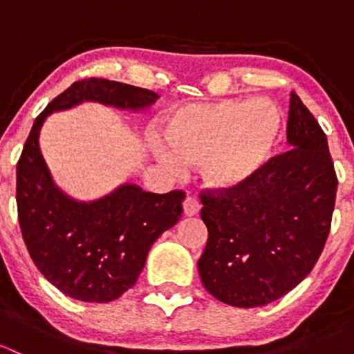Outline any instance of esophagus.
Listing matches in <instances>:
<instances>
[{"instance_id": "obj_1", "label": "esophagus", "mask_w": 354, "mask_h": 354, "mask_svg": "<svg viewBox=\"0 0 354 354\" xmlns=\"http://www.w3.org/2000/svg\"><path fill=\"white\" fill-rule=\"evenodd\" d=\"M200 212V202L194 197H187V200L183 202V214L187 217H194Z\"/></svg>"}]
</instances>
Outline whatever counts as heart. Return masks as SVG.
Instances as JSON below:
<instances>
[{
  "label": "heart",
  "instance_id": "b5f03b06",
  "mask_svg": "<svg viewBox=\"0 0 354 354\" xmlns=\"http://www.w3.org/2000/svg\"><path fill=\"white\" fill-rule=\"evenodd\" d=\"M283 114L266 99H221L176 108L166 118L164 142H151L164 166L202 167L212 190L238 192L270 162L283 135Z\"/></svg>",
  "mask_w": 354,
  "mask_h": 354
}]
</instances>
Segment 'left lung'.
Segmentation results:
<instances>
[{
	"label": "left lung",
	"mask_w": 354,
	"mask_h": 354,
	"mask_svg": "<svg viewBox=\"0 0 354 354\" xmlns=\"http://www.w3.org/2000/svg\"><path fill=\"white\" fill-rule=\"evenodd\" d=\"M286 135L291 151L270 159L243 190L202 194L209 240L198 274L226 305L279 299L308 276L329 236L337 178L326 133L295 92Z\"/></svg>",
	"instance_id": "left-lung-1"
}]
</instances>
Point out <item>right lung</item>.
I'll return each instance as SVG.
<instances>
[{
  "mask_svg": "<svg viewBox=\"0 0 354 354\" xmlns=\"http://www.w3.org/2000/svg\"><path fill=\"white\" fill-rule=\"evenodd\" d=\"M159 95L104 78L71 84L34 121L17 164L19 223L35 267L66 296L109 303L137 283L147 253L180 221L183 192L159 195L123 183L95 200H77L55 183L39 147L48 116L84 102L138 113Z\"/></svg>",
  "mask_w": 354,
  "mask_h": 354,
  "instance_id": "1",
  "label": "right lung"
}]
</instances>
